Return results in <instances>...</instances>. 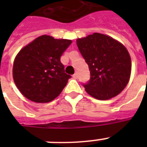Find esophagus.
Returning a JSON list of instances; mask_svg holds the SVG:
<instances>
[{
    "instance_id": "1",
    "label": "esophagus",
    "mask_w": 147,
    "mask_h": 147,
    "mask_svg": "<svg viewBox=\"0 0 147 147\" xmlns=\"http://www.w3.org/2000/svg\"><path fill=\"white\" fill-rule=\"evenodd\" d=\"M72 78H75V79H77L78 78V74H74L73 76H72Z\"/></svg>"
}]
</instances>
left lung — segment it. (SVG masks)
Wrapping results in <instances>:
<instances>
[{"label":"left lung","instance_id":"8db88e82","mask_svg":"<svg viewBox=\"0 0 147 147\" xmlns=\"http://www.w3.org/2000/svg\"><path fill=\"white\" fill-rule=\"evenodd\" d=\"M76 43L89 67L91 78L84 85L88 94L98 100H108L120 94L131 74L127 48L114 38L98 33L78 38Z\"/></svg>","mask_w":147,"mask_h":147}]
</instances>
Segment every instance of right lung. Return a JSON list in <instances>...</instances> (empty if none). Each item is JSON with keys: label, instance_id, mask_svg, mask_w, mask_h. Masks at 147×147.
<instances>
[{"label": "right lung", "instance_id": "1", "mask_svg": "<svg viewBox=\"0 0 147 147\" xmlns=\"http://www.w3.org/2000/svg\"><path fill=\"white\" fill-rule=\"evenodd\" d=\"M71 42L42 35L20 49L13 61V78L24 97L47 103L59 95L71 78L65 73L60 58Z\"/></svg>", "mask_w": 147, "mask_h": 147}]
</instances>
